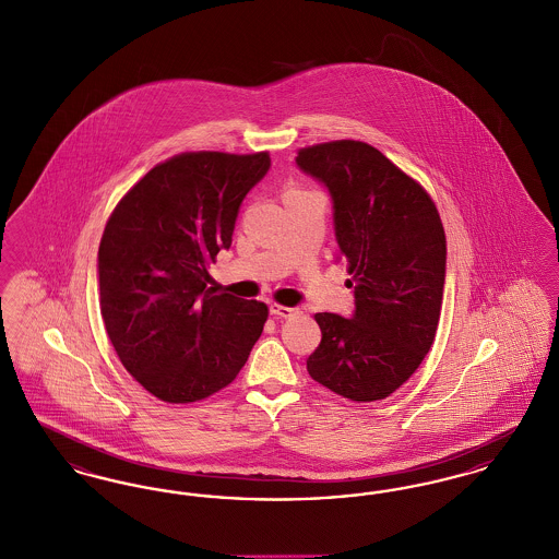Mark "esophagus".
<instances>
[{"label":"esophagus","instance_id":"1","mask_svg":"<svg viewBox=\"0 0 559 559\" xmlns=\"http://www.w3.org/2000/svg\"><path fill=\"white\" fill-rule=\"evenodd\" d=\"M270 314H272L274 319H293V317L299 314V308H287V306L274 304V306H270Z\"/></svg>","mask_w":559,"mask_h":559}]
</instances>
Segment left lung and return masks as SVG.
Masks as SVG:
<instances>
[{"label": "left lung", "instance_id": "1", "mask_svg": "<svg viewBox=\"0 0 559 559\" xmlns=\"http://www.w3.org/2000/svg\"><path fill=\"white\" fill-rule=\"evenodd\" d=\"M297 167L333 201V226L354 289L349 319L320 312L319 347L306 360L331 392L388 399L419 369L433 344L447 237L424 188L371 144L337 140L301 148Z\"/></svg>", "mask_w": 559, "mask_h": 559}]
</instances>
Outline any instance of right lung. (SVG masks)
<instances>
[{
  "label": "right lung",
  "mask_w": 559,
  "mask_h": 559,
  "mask_svg": "<svg viewBox=\"0 0 559 559\" xmlns=\"http://www.w3.org/2000/svg\"><path fill=\"white\" fill-rule=\"evenodd\" d=\"M267 153H185L153 167L108 217L100 312L123 367L153 396L197 402L235 381L267 306L215 293L207 264L230 249L240 203Z\"/></svg>",
  "instance_id": "add662e5"
}]
</instances>
